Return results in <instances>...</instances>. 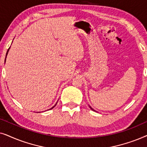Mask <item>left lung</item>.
I'll return each mask as SVG.
<instances>
[{
	"label": "left lung",
	"instance_id": "8db88e82",
	"mask_svg": "<svg viewBox=\"0 0 147 147\" xmlns=\"http://www.w3.org/2000/svg\"><path fill=\"white\" fill-rule=\"evenodd\" d=\"M90 108H91V109H92V110H94V111H95V110H94V109H92V108H91V107H90Z\"/></svg>",
	"mask_w": 147,
	"mask_h": 147
}]
</instances>
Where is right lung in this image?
Here are the masks:
<instances>
[{
	"instance_id": "right-lung-1",
	"label": "right lung",
	"mask_w": 147,
	"mask_h": 147,
	"mask_svg": "<svg viewBox=\"0 0 147 147\" xmlns=\"http://www.w3.org/2000/svg\"><path fill=\"white\" fill-rule=\"evenodd\" d=\"M9 49H8V51H7V55H6V56L7 55V53H8V51H9ZM56 104H55V105H56ZM54 106H53V107H54Z\"/></svg>"
}]
</instances>
